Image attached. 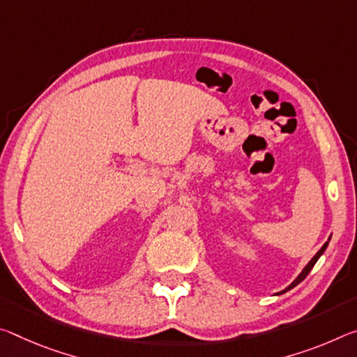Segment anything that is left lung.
<instances>
[{"mask_svg": "<svg viewBox=\"0 0 357 357\" xmlns=\"http://www.w3.org/2000/svg\"><path fill=\"white\" fill-rule=\"evenodd\" d=\"M329 240H331V238H329ZM327 245H329V241H326V243H324V246H322V248H321V250H319L318 252H316V254H314V257H313V259H311V260H310V262L307 264V267H305V268L302 270V273H301V275H298V276H297V278H296V280H294V281L291 282V284L286 287V289H284V291H281V292H278V296H280V294H284L286 291H289V289H292V287H296V286L298 284V282H302V281H303L305 278H307V275L310 273V271H311V268H313V267H314V264H316V262H318V259H319V257L322 256V252H324V251H326V248H327Z\"/></svg>", "mask_w": 357, "mask_h": 357, "instance_id": "8db88e82", "label": "left lung"}]
</instances>
